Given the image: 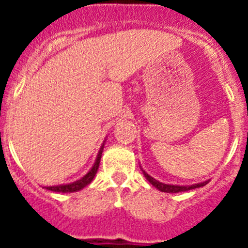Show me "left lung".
Wrapping results in <instances>:
<instances>
[{
  "instance_id": "8db88e82",
  "label": "left lung",
  "mask_w": 248,
  "mask_h": 248,
  "mask_svg": "<svg viewBox=\"0 0 248 248\" xmlns=\"http://www.w3.org/2000/svg\"><path fill=\"white\" fill-rule=\"evenodd\" d=\"M143 174L144 176L146 177V180L149 181V183L151 184L153 186H155L157 190H160V191L163 192H183V191H189V190H192V189H198V187H201V186H205L206 184L209 183V181H203V183H200V184H195V185H190V186H180V185H169V184H163L160 183V181L155 180L154 177H151L150 175L146 174L145 171L143 170Z\"/></svg>"
}]
</instances>
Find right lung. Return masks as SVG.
Masks as SVG:
<instances>
[{
  "label": "right lung",
  "instance_id": "add662e5",
  "mask_svg": "<svg viewBox=\"0 0 248 248\" xmlns=\"http://www.w3.org/2000/svg\"><path fill=\"white\" fill-rule=\"evenodd\" d=\"M103 148H104V144L102 145L100 148L99 153L97 155V160H95V163L94 165L92 166V169L89 170L82 179L79 180L74 181V183L71 184H65V185H58V186H47L46 189L50 190V191H54V192H76V191H79L82 190L83 187L88 185V184L92 183V180L94 179L95 174L98 171V168H99V163H100V157H102V153H103Z\"/></svg>",
  "mask_w": 248,
  "mask_h": 248
}]
</instances>
